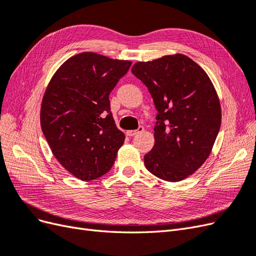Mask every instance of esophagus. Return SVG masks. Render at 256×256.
Masks as SVG:
<instances>
[{
    "label": "esophagus",
    "mask_w": 256,
    "mask_h": 256,
    "mask_svg": "<svg viewBox=\"0 0 256 256\" xmlns=\"http://www.w3.org/2000/svg\"><path fill=\"white\" fill-rule=\"evenodd\" d=\"M143 130H144L143 127H138L136 130H128L127 132H126V134L129 136H136V134H138L142 132Z\"/></svg>",
    "instance_id": "esophagus-1"
}]
</instances>
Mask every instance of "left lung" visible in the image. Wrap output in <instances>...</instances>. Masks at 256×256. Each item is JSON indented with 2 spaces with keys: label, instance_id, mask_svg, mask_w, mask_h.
<instances>
[{
  "label": "left lung",
  "instance_id": "obj_1",
  "mask_svg": "<svg viewBox=\"0 0 256 256\" xmlns=\"http://www.w3.org/2000/svg\"><path fill=\"white\" fill-rule=\"evenodd\" d=\"M131 72L148 88L158 111L147 171L180 182L203 166L221 125V104L204 69L180 53L138 62Z\"/></svg>",
  "mask_w": 256,
  "mask_h": 256
}]
</instances>
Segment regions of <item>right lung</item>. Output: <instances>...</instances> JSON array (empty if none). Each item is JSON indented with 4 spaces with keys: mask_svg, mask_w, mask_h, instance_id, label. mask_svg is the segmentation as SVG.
<instances>
[{
    "mask_svg": "<svg viewBox=\"0 0 256 256\" xmlns=\"http://www.w3.org/2000/svg\"><path fill=\"white\" fill-rule=\"evenodd\" d=\"M130 66V60L82 52L65 60L46 88L44 136L54 157L81 180L109 172L125 141L110 112L109 95Z\"/></svg>",
    "mask_w": 256,
    "mask_h": 256,
    "instance_id": "1",
    "label": "right lung"
}]
</instances>
